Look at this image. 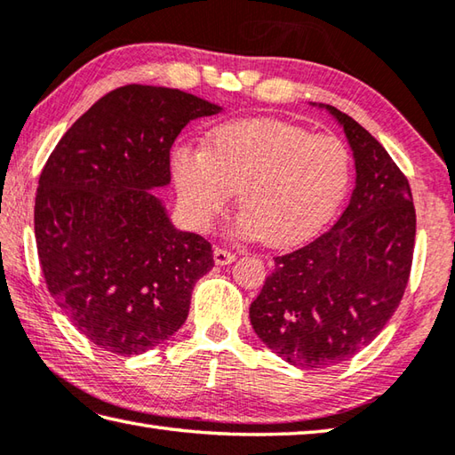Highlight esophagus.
Segmentation results:
<instances>
[{
  "instance_id": "1",
  "label": "esophagus",
  "mask_w": 455,
  "mask_h": 455,
  "mask_svg": "<svg viewBox=\"0 0 455 455\" xmlns=\"http://www.w3.org/2000/svg\"><path fill=\"white\" fill-rule=\"evenodd\" d=\"M213 261H216V265H229L231 261H235V253L216 247V250H213Z\"/></svg>"
}]
</instances>
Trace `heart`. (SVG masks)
Segmentation results:
<instances>
[{"mask_svg":"<svg viewBox=\"0 0 455 455\" xmlns=\"http://www.w3.org/2000/svg\"><path fill=\"white\" fill-rule=\"evenodd\" d=\"M172 176L180 204L198 229H208L239 190V234L287 247L329 224L347 198L353 162L347 144L332 134L243 118L216 128L205 148L178 147Z\"/></svg>","mask_w":455,"mask_h":455,"instance_id":"1","label":"heart"}]
</instances>
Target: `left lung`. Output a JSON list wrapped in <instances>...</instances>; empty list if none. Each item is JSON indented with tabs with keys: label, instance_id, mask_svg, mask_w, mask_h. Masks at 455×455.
Instances as JSON below:
<instances>
[{
	"label": "left lung",
	"instance_id": "left-lung-1",
	"mask_svg": "<svg viewBox=\"0 0 455 455\" xmlns=\"http://www.w3.org/2000/svg\"><path fill=\"white\" fill-rule=\"evenodd\" d=\"M355 158V190L337 224L275 269L250 307L251 327L289 364L345 363L379 337L412 267L416 210L406 176L355 118L329 105Z\"/></svg>",
	"mask_w": 455,
	"mask_h": 455
}]
</instances>
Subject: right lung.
<instances>
[{
    "label": "right lung",
    "instance_id": "1",
    "mask_svg": "<svg viewBox=\"0 0 455 455\" xmlns=\"http://www.w3.org/2000/svg\"><path fill=\"white\" fill-rule=\"evenodd\" d=\"M221 107L196 94L126 84L76 121L39 176L36 242L51 297L108 353L142 355L182 327L210 242L180 231L152 190L170 184L182 128Z\"/></svg>",
    "mask_w": 455,
    "mask_h": 455
}]
</instances>
